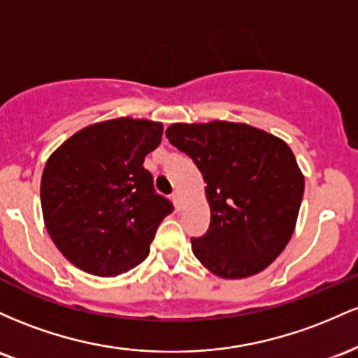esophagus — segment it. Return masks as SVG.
Here are the masks:
<instances>
[{
	"mask_svg": "<svg viewBox=\"0 0 358 358\" xmlns=\"http://www.w3.org/2000/svg\"><path fill=\"white\" fill-rule=\"evenodd\" d=\"M172 201H174L176 208H178V210H180V194H179L178 191L172 192Z\"/></svg>",
	"mask_w": 358,
	"mask_h": 358,
	"instance_id": "1",
	"label": "esophagus"
}]
</instances>
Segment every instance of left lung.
I'll return each mask as SVG.
<instances>
[{"instance_id": "obj_1", "label": "left lung", "mask_w": 358, "mask_h": 358, "mask_svg": "<svg viewBox=\"0 0 358 358\" xmlns=\"http://www.w3.org/2000/svg\"><path fill=\"white\" fill-rule=\"evenodd\" d=\"M169 142L189 155L206 182L211 222L192 254L223 279L262 272L294 233L304 176L279 136L247 123H174Z\"/></svg>"}]
</instances>
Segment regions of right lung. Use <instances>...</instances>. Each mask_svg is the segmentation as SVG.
Returning <instances> with one entry per match:
<instances>
[{
    "instance_id": "1",
    "label": "right lung",
    "mask_w": 358,
    "mask_h": 358,
    "mask_svg": "<svg viewBox=\"0 0 358 358\" xmlns=\"http://www.w3.org/2000/svg\"><path fill=\"white\" fill-rule=\"evenodd\" d=\"M162 134L159 122L108 120L76 131L47 160L43 222L78 268L115 277L147 259L160 222L174 210L143 167Z\"/></svg>"
}]
</instances>
